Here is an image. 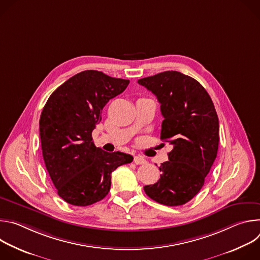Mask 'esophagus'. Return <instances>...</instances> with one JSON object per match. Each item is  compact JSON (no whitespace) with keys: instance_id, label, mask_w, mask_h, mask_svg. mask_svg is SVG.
Listing matches in <instances>:
<instances>
[{"instance_id":"1","label":"esophagus","mask_w":260,"mask_h":260,"mask_svg":"<svg viewBox=\"0 0 260 260\" xmlns=\"http://www.w3.org/2000/svg\"><path fill=\"white\" fill-rule=\"evenodd\" d=\"M134 162H135L136 165H144V164H146V159H145L143 156L138 155V156H135V157H134Z\"/></svg>"}]
</instances>
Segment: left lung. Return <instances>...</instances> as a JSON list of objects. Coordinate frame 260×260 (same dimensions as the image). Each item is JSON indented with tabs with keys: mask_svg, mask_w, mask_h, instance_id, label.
I'll list each match as a JSON object with an SVG mask.
<instances>
[{
	"mask_svg": "<svg viewBox=\"0 0 260 260\" xmlns=\"http://www.w3.org/2000/svg\"><path fill=\"white\" fill-rule=\"evenodd\" d=\"M156 95L164 116L160 139L173 149L161 164L160 179L144 190L166 206H181L202 189L217 156L219 120L207 90L196 79L166 71L138 80Z\"/></svg>",
	"mask_w": 260,
	"mask_h": 260,
	"instance_id": "left-lung-1",
	"label": "left lung"
}]
</instances>
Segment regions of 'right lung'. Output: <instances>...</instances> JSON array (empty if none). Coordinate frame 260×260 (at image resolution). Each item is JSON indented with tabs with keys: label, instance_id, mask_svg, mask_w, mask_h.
Segmentation results:
<instances>
[{
	"label": "right lung",
	"instance_id": "obj_1",
	"mask_svg": "<svg viewBox=\"0 0 260 260\" xmlns=\"http://www.w3.org/2000/svg\"><path fill=\"white\" fill-rule=\"evenodd\" d=\"M128 83L87 70L67 80L46 102L39 123L42 154L57 194L68 204L86 207L102 201L111 187V173L133 161L129 154L95 147L91 137L105 105Z\"/></svg>",
	"mask_w": 260,
	"mask_h": 260
}]
</instances>
